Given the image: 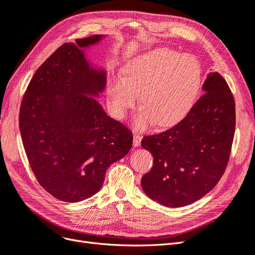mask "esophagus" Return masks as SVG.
Wrapping results in <instances>:
<instances>
[{"label": "esophagus", "instance_id": "1", "mask_svg": "<svg viewBox=\"0 0 255 255\" xmlns=\"http://www.w3.org/2000/svg\"><path fill=\"white\" fill-rule=\"evenodd\" d=\"M141 139H142L141 136H140V135L137 134V133H134V139H133V144H134V146H139V145H140V142H141Z\"/></svg>", "mask_w": 255, "mask_h": 255}]
</instances>
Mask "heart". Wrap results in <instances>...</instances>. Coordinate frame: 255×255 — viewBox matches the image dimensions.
Listing matches in <instances>:
<instances>
[{"instance_id":"heart-1","label":"heart","mask_w":255,"mask_h":255,"mask_svg":"<svg viewBox=\"0 0 255 255\" xmlns=\"http://www.w3.org/2000/svg\"><path fill=\"white\" fill-rule=\"evenodd\" d=\"M203 71L191 56L168 48H157L130 60L110 86L112 109L122 117L140 94L143 105L135 115V125L146 128L155 124L171 127L186 117L198 96Z\"/></svg>"}]
</instances>
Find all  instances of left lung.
Wrapping results in <instances>:
<instances>
[{"mask_svg":"<svg viewBox=\"0 0 255 255\" xmlns=\"http://www.w3.org/2000/svg\"><path fill=\"white\" fill-rule=\"evenodd\" d=\"M204 95L179 124L143 137L154 158L141 178L151 199L165 207H184L204 197L222 178L235 130V103L225 79L210 73Z\"/></svg>","mask_w":255,"mask_h":255,"instance_id":"8db88e82","label":"left lung"}]
</instances>
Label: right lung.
Returning <instances> with one entry per match:
<instances>
[{"mask_svg":"<svg viewBox=\"0 0 255 255\" xmlns=\"http://www.w3.org/2000/svg\"><path fill=\"white\" fill-rule=\"evenodd\" d=\"M105 36L60 46L34 73L22 100L19 126L30 168L49 194L66 203L90 198L109 166L131 147V131L97 101L107 72L85 49Z\"/></svg>","mask_w":255,"mask_h":255,"instance_id":"obj_1","label":"right lung"}]
</instances>
